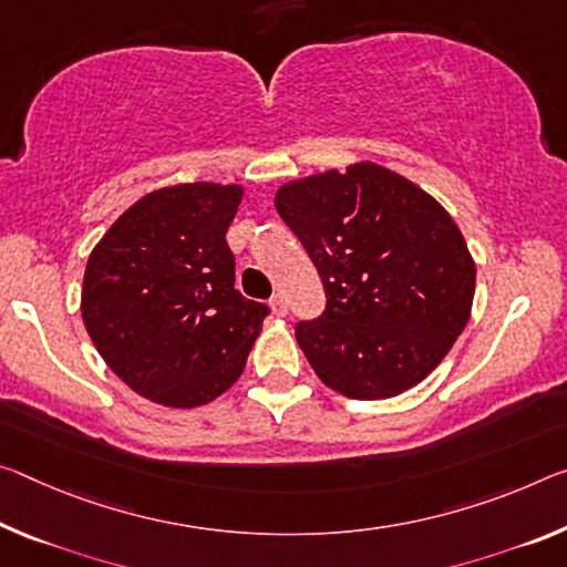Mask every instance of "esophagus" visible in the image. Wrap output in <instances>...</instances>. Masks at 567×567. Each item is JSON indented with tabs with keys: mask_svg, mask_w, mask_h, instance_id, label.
<instances>
[{
	"mask_svg": "<svg viewBox=\"0 0 567 567\" xmlns=\"http://www.w3.org/2000/svg\"><path fill=\"white\" fill-rule=\"evenodd\" d=\"M269 308H272V312L277 318H285L287 316V300H285V295H272V300H269Z\"/></svg>",
	"mask_w": 567,
	"mask_h": 567,
	"instance_id": "1",
	"label": "esophagus"
}]
</instances>
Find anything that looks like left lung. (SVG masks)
Returning <instances> with one entry per match:
<instances>
[{"label":"left lung","mask_w":567,"mask_h":567,"mask_svg":"<svg viewBox=\"0 0 567 567\" xmlns=\"http://www.w3.org/2000/svg\"><path fill=\"white\" fill-rule=\"evenodd\" d=\"M275 206L326 287V312L295 328L318 379L358 401L424 381L470 322L477 282L452 214L373 161L287 182Z\"/></svg>","instance_id":"1"}]
</instances>
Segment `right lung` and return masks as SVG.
<instances>
[{
	"mask_svg": "<svg viewBox=\"0 0 567 567\" xmlns=\"http://www.w3.org/2000/svg\"><path fill=\"white\" fill-rule=\"evenodd\" d=\"M245 186L176 184L128 206L90 251L80 312L107 368L168 409L221 396L267 308L235 290L227 229Z\"/></svg>",
	"mask_w": 567,
	"mask_h": 567,
	"instance_id": "obj_1",
	"label": "right lung"
}]
</instances>
